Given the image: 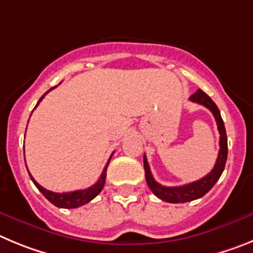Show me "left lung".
Here are the masks:
<instances>
[{"instance_id":"1","label":"left lung","mask_w":253,"mask_h":253,"mask_svg":"<svg viewBox=\"0 0 253 253\" xmlns=\"http://www.w3.org/2000/svg\"><path fill=\"white\" fill-rule=\"evenodd\" d=\"M190 101L194 103H199L202 106L207 107L213 116H214L215 121H217L218 131H219V152H218V158L215 161L214 168L211 169V171L204 177L199 179L197 181H193L190 184H185L181 186H164L159 184L155 180L152 176L151 171H150V166L147 163L146 156L143 155V168H145V176H146V183L149 188L151 189V192L154 193L158 198L161 200H165L168 203H186V202H192V200L199 199L203 195L213 188L218 179L222 175L224 166H226L227 155H228V145H227V135L226 128H224V124L220 117V112L218 110V107L215 103L211 101V98L208 94L203 92L202 89H198L194 94L190 95Z\"/></svg>"}]
</instances>
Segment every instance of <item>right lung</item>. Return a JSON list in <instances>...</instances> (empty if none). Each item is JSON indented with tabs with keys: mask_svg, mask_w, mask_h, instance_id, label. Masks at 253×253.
I'll list each match as a JSON object with an SVG mask.
<instances>
[{
	"mask_svg": "<svg viewBox=\"0 0 253 253\" xmlns=\"http://www.w3.org/2000/svg\"><path fill=\"white\" fill-rule=\"evenodd\" d=\"M54 88H55V87L50 88V89L47 90V92L45 93V94H47V93H49L51 89H54ZM45 94L42 95V98L39 99L38 104L42 101V98H44V97H45ZM38 104H36V106H38ZM112 155H111V156H110V160H108L107 165L104 166L103 172H102L101 177H99V180L97 181V183H95L94 185L89 186V188H87V189H83V190H76V192H70V193H54V192H50V190H47V189L42 188V186L40 185V184H39L38 181H36L33 176H31L30 172H29V175H30L31 180L34 181V184H35V185H36V188H38L39 190L42 192V194L44 195V197L46 198L47 200H49L50 203H53L54 206L59 207V208H68V209L78 208V207L84 206V204L89 203L90 200L94 199V198L97 197V195H98L99 193L102 192V189H103V186H104V183H106L107 168H108V164H110L111 158H112ZM26 168H27V166H26Z\"/></svg>",
	"mask_w": 253,
	"mask_h": 253,
	"instance_id": "right-lung-1",
	"label": "right lung"
}]
</instances>
